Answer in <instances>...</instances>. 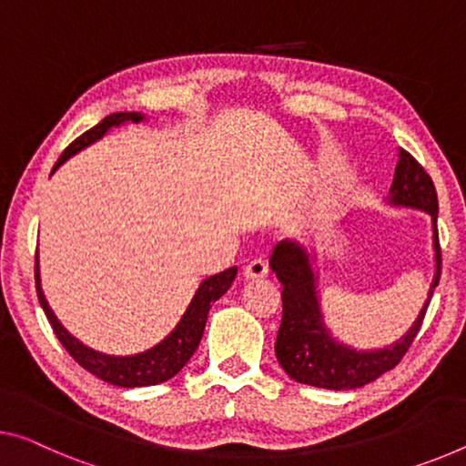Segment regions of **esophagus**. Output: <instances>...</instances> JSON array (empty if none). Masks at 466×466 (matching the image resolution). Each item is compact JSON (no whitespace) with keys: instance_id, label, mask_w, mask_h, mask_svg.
Returning <instances> with one entry per match:
<instances>
[{"instance_id":"obj_1","label":"esophagus","mask_w":466,"mask_h":466,"mask_svg":"<svg viewBox=\"0 0 466 466\" xmlns=\"http://www.w3.org/2000/svg\"><path fill=\"white\" fill-rule=\"evenodd\" d=\"M268 273H270L268 264L264 262L262 258H256V260H252L246 268H243V277H246V279H262V277H267Z\"/></svg>"}]
</instances>
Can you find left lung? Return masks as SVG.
Instances as JSON below:
<instances>
[{"label": "left lung", "instance_id": "1", "mask_svg": "<svg viewBox=\"0 0 466 466\" xmlns=\"http://www.w3.org/2000/svg\"><path fill=\"white\" fill-rule=\"evenodd\" d=\"M391 202L431 214L435 262H438V273H435L431 291H429V299H431L441 273L438 191H435V185L427 170L406 149H400L396 175H393L391 183ZM270 267H273L279 281L283 283V319L281 327H279L275 354L279 364L293 381L323 390L362 388V385L375 381L377 377L396 367L423 327L429 299L420 310L417 323L396 346L377 350V352H356V350L333 341L325 329L319 310L317 291H314V275L304 249L291 241L277 243L273 258H270Z\"/></svg>", "mask_w": 466, "mask_h": 466}]
</instances>
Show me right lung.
I'll return each instance as SVG.
<instances>
[{"label":"right lung","instance_id":"add662e5","mask_svg":"<svg viewBox=\"0 0 466 466\" xmlns=\"http://www.w3.org/2000/svg\"><path fill=\"white\" fill-rule=\"evenodd\" d=\"M141 118V114L135 112L110 114V116H106L102 120V123H97L96 127L89 128V131H85L81 137H76L70 143V146L62 152L58 162L54 164V170L58 168L60 164L66 162L70 156L76 154L78 149H83L85 146H89V143L102 137L108 128L123 125L127 120L137 123ZM235 275H238V268L233 267L223 270V273L206 279V281L199 285L196 296H193L187 312L183 314L181 323H178L175 331L156 348L137 356H106L87 346H83V343L75 339L73 335L60 325V320L56 319V314L52 312V308H49L47 299L41 291L39 262L37 256H35V288H37L39 304L43 308V312H46L49 325L54 329L56 338L60 339L62 346L66 348V352L73 356L83 369H87L89 373L99 377L102 381L118 385V388H146V385H158L162 381H168L170 377H175L198 350L199 339H202L204 335L206 319H208L210 308L220 296H225V291L228 288H231Z\"/></svg>","mask_w":466,"mask_h":466}]
</instances>
